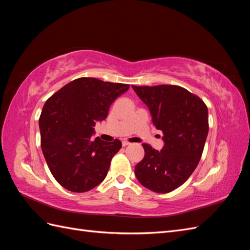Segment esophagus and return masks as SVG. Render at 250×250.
<instances>
[{
    "instance_id": "esophagus-1",
    "label": "esophagus",
    "mask_w": 250,
    "mask_h": 250,
    "mask_svg": "<svg viewBox=\"0 0 250 250\" xmlns=\"http://www.w3.org/2000/svg\"><path fill=\"white\" fill-rule=\"evenodd\" d=\"M122 145L125 147V146H128V145H130V143L128 142V141H126V140H124L123 142H122Z\"/></svg>"
}]
</instances>
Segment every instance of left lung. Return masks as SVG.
<instances>
[{"label": "left lung", "mask_w": 250, "mask_h": 250, "mask_svg": "<svg viewBox=\"0 0 250 250\" xmlns=\"http://www.w3.org/2000/svg\"><path fill=\"white\" fill-rule=\"evenodd\" d=\"M154 126L163 131L161 151L143 144L145 156L134 173L145 188L169 193L188 180L200 161L208 133V107L199 97L177 85L135 86Z\"/></svg>", "instance_id": "8db88e82"}]
</instances>
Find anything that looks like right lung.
I'll list each match as a JSON object with an SVG mask.
<instances>
[{
    "label": "right lung",
    "instance_id": "1",
    "mask_svg": "<svg viewBox=\"0 0 250 250\" xmlns=\"http://www.w3.org/2000/svg\"><path fill=\"white\" fill-rule=\"evenodd\" d=\"M129 84L82 77L67 83L44 103L40 118L41 146L52 175L66 190L83 193L106 177L119 140H95L94 126Z\"/></svg>",
    "mask_w": 250,
    "mask_h": 250
}]
</instances>
